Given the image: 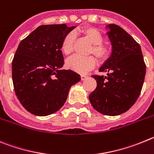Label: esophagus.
<instances>
[{
  "label": "esophagus",
  "instance_id": "obj_1",
  "mask_svg": "<svg viewBox=\"0 0 154 154\" xmlns=\"http://www.w3.org/2000/svg\"><path fill=\"white\" fill-rule=\"evenodd\" d=\"M80 78H81V80H84L87 78V76L82 74V75H80Z\"/></svg>",
  "mask_w": 154,
  "mask_h": 154
}]
</instances>
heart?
<instances>
[{
  "label": "heart",
  "mask_w": 154,
  "mask_h": 154,
  "mask_svg": "<svg viewBox=\"0 0 154 154\" xmlns=\"http://www.w3.org/2000/svg\"><path fill=\"white\" fill-rule=\"evenodd\" d=\"M77 34H80L91 44L87 54H92L96 57L100 62H104L110 57L111 50L106 43L103 42V37L99 30L94 27H85L77 30ZM74 36L72 33L66 34L61 41L60 49L66 56L70 55L74 51ZM96 60L93 56L79 57L74 56L66 62V65L70 70L84 74L96 65Z\"/></svg>",
  "instance_id": "1"
}]
</instances>
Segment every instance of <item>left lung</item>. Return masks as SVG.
<instances>
[{"mask_svg":"<svg viewBox=\"0 0 154 154\" xmlns=\"http://www.w3.org/2000/svg\"><path fill=\"white\" fill-rule=\"evenodd\" d=\"M108 27L113 52L99 70L108 74L91 76L96 80L97 87L89 100L99 113L117 116L127 111L139 97L146 64L140 44L128 33L113 23Z\"/></svg>","mask_w":154,"mask_h":154,"instance_id":"obj_1","label":"left lung"}]
</instances>
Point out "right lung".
<instances>
[{
	"mask_svg": "<svg viewBox=\"0 0 154 154\" xmlns=\"http://www.w3.org/2000/svg\"><path fill=\"white\" fill-rule=\"evenodd\" d=\"M74 28L65 23L41 25L19 44L12 60L14 88L32 114L48 116L60 110L70 87L80 80L76 72L60 69L64 63L61 41Z\"/></svg>",
	"mask_w": 154,
	"mask_h": 154,
	"instance_id": "obj_1",
	"label": "right lung"
}]
</instances>
